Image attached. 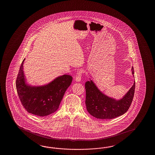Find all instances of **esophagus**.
<instances>
[{"instance_id":"34e87169","label":"esophagus","mask_w":155,"mask_h":155,"mask_svg":"<svg viewBox=\"0 0 155 155\" xmlns=\"http://www.w3.org/2000/svg\"><path fill=\"white\" fill-rule=\"evenodd\" d=\"M82 73H83L82 70L80 69L78 70V73H76V76H75V81H76V82H80V81H81Z\"/></svg>"}]
</instances>
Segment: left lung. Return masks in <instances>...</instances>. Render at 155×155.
<instances>
[{
	"instance_id": "left-lung-1",
	"label": "left lung",
	"mask_w": 155,
	"mask_h": 155,
	"mask_svg": "<svg viewBox=\"0 0 155 155\" xmlns=\"http://www.w3.org/2000/svg\"><path fill=\"white\" fill-rule=\"evenodd\" d=\"M132 74H134L132 67ZM86 109L90 115L99 119H112L124 114L131 104L135 93V81L129 91L120 100L102 93L91 80L86 82Z\"/></svg>"
}]
</instances>
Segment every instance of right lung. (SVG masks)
I'll list each match as a JSON object with an SVG mask.
<instances>
[{"instance_id": "obj_1", "label": "right lung", "mask_w": 155, "mask_h": 155, "mask_svg": "<svg viewBox=\"0 0 155 155\" xmlns=\"http://www.w3.org/2000/svg\"><path fill=\"white\" fill-rule=\"evenodd\" d=\"M24 61L25 59L16 80L17 92L24 107L28 112L38 116H46L55 112L71 84L72 76L65 74L44 85H30L26 82L24 73Z\"/></svg>"}]
</instances>
